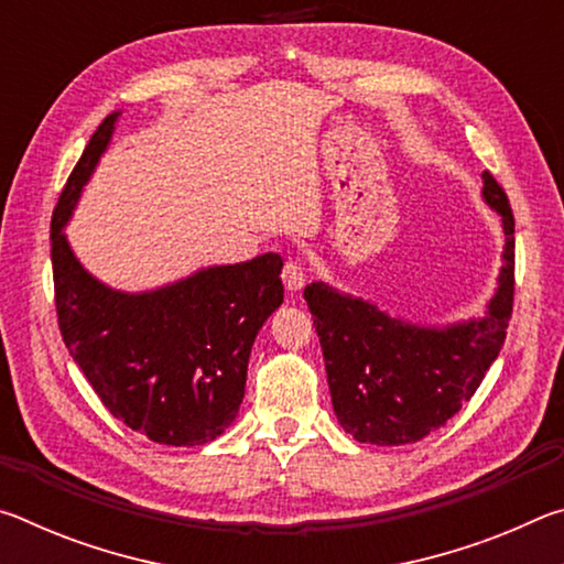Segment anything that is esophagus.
<instances>
[{"mask_svg":"<svg viewBox=\"0 0 564 564\" xmlns=\"http://www.w3.org/2000/svg\"><path fill=\"white\" fill-rule=\"evenodd\" d=\"M281 279H283L285 291H289V293H299V291L303 289V283H305L303 265H301V263H295V261H289V263L283 265Z\"/></svg>","mask_w":564,"mask_h":564,"instance_id":"esophagus-1","label":"esophagus"}]
</instances>
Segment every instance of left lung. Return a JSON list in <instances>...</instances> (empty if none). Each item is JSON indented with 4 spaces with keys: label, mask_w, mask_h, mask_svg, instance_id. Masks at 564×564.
Here are the masks:
<instances>
[{
    "label": "left lung",
    "mask_w": 564,
    "mask_h": 564,
    "mask_svg": "<svg viewBox=\"0 0 564 564\" xmlns=\"http://www.w3.org/2000/svg\"><path fill=\"white\" fill-rule=\"evenodd\" d=\"M482 198L500 216L505 246L498 289L480 318L423 326L323 281L305 285L333 410L358 443L423 441L473 398L498 358L512 316L514 218L488 171H482Z\"/></svg>",
    "instance_id": "left-lung-1"
}]
</instances>
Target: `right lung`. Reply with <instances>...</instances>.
<instances>
[{"label":"right lung","instance_id":"1","mask_svg":"<svg viewBox=\"0 0 564 564\" xmlns=\"http://www.w3.org/2000/svg\"><path fill=\"white\" fill-rule=\"evenodd\" d=\"M119 117L111 111L94 131L52 216L59 330L113 417L161 445H206L238 415L253 340L283 303V261L263 253L208 265L141 293L111 289L84 269L64 226Z\"/></svg>","mask_w":564,"mask_h":564}]
</instances>
